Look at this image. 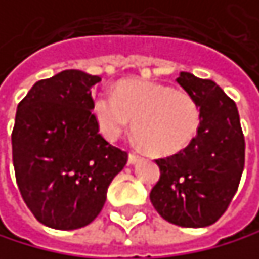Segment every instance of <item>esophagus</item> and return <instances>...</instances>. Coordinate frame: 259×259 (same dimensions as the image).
Instances as JSON below:
<instances>
[{"label":"esophagus","instance_id":"34e87169","mask_svg":"<svg viewBox=\"0 0 259 259\" xmlns=\"http://www.w3.org/2000/svg\"><path fill=\"white\" fill-rule=\"evenodd\" d=\"M139 160H141V155H138V153L131 152V153L128 155V163H130V164H134V163H138Z\"/></svg>","mask_w":259,"mask_h":259}]
</instances>
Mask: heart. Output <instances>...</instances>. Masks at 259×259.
I'll return each instance as SVG.
<instances>
[{
    "label": "heart",
    "instance_id": "heart-1",
    "mask_svg": "<svg viewBox=\"0 0 259 259\" xmlns=\"http://www.w3.org/2000/svg\"><path fill=\"white\" fill-rule=\"evenodd\" d=\"M93 115L101 134L115 141L134 121V136L147 152L174 155L196 138L201 126V109L190 93L142 80L118 85L114 95H99Z\"/></svg>",
    "mask_w": 259,
    "mask_h": 259
}]
</instances>
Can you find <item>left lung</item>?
Here are the masks:
<instances>
[{
	"mask_svg": "<svg viewBox=\"0 0 259 259\" xmlns=\"http://www.w3.org/2000/svg\"><path fill=\"white\" fill-rule=\"evenodd\" d=\"M177 83L196 99L201 126L184 150L158 158L160 180L150 201L177 226L213 225L233 201L245 163V141L236 103L213 80L180 72Z\"/></svg>",
	"mask_w": 259,
	"mask_h": 259,
	"instance_id": "obj_1",
	"label": "left lung"
}]
</instances>
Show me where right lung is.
<instances>
[{"instance_id": "1", "label": "right lung", "mask_w": 259, "mask_h": 259, "mask_svg": "<svg viewBox=\"0 0 259 259\" xmlns=\"http://www.w3.org/2000/svg\"><path fill=\"white\" fill-rule=\"evenodd\" d=\"M98 75L61 71L36 82L17 106L12 161L20 195L36 219L54 230L92 223L128 153L99 134L92 87Z\"/></svg>"}]
</instances>
